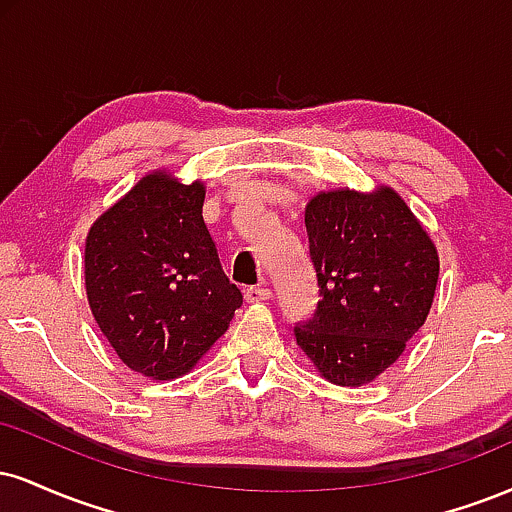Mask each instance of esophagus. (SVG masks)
Instances as JSON below:
<instances>
[{
	"label": "esophagus",
	"mask_w": 512,
	"mask_h": 512,
	"mask_svg": "<svg viewBox=\"0 0 512 512\" xmlns=\"http://www.w3.org/2000/svg\"><path fill=\"white\" fill-rule=\"evenodd\" d=\"M269 298H272V291H269L264 284L245 289V303H267Z\"/></svg>",
	"instance_id": "esophagus-1"
}]
</instances>
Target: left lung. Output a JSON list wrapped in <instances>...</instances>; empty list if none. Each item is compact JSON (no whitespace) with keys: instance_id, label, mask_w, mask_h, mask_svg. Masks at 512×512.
Wrapping results in <instances>:
<instances>
[{"instance_id":"obj_1","label":"left lung","mask_w":512,"mask_h":512,"mask_svg":"<svg viewBox=\"0 0 512 512\" xmlns=\"http://www.w3.org/2000/svg\"><path fill=\"white\" fill-rule=\"evenodd\" d=\"M322 301L296 344L320 378L373 383L407 349L436 296L440 257L431 233L395 187L315 192L305 204Z\"/></svg>"}]
</instances>
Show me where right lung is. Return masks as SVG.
Segmentation results:
<instances>
[{"mask_svg":"<svg viewBox=\"0 0 512 512\" xmlns=\"http://www.w3.org/2000/svg\"><path fill=\"white\" fill-rule=\"evenodd\" d=\"M204 195V180L154 168L86 233L93 320L117 358L149 380L190 373L243 305L204 223Z\"/></svg>","mask_w":512,"mask_h":512,"instance_id":"obj_1","label":"right lung"}]
</instances>
